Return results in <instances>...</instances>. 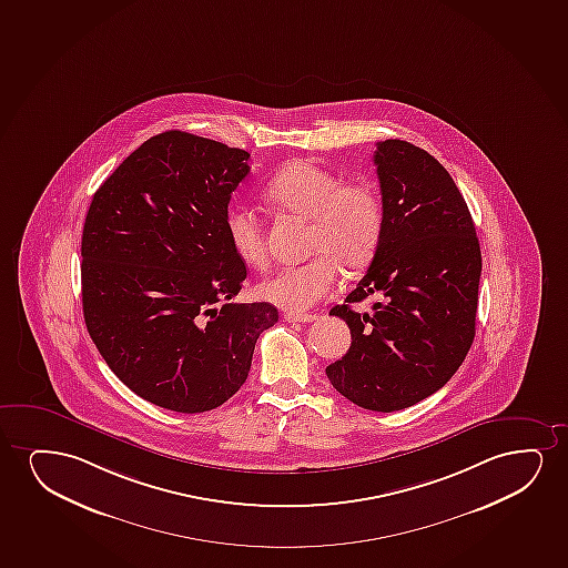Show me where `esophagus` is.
Wrapping results in <instances>:
<instances>
[{"mask_svg": "<svg viewBox=\"0 0 568 568\" xmlns=\"http://www.w3.org/2000/svg\"><path fill=\"white\" fill-rule=\"evenodd\" d=\"M316 317L317 316H314V314H291V312H288V314H283V320H285V322H293V324H295V322L310 324V322H314Z\"/></svg>", "mask_w": 568, "mask_h": 568, "instance_id": "1", "label": "esophagus"}]
</instances>
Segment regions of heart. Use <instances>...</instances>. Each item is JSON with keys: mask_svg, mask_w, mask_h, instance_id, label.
<instances>
[{"mask_svg": "<svg viewBox=\"0 0 568 568\" xmlns=\"http://www.w3.org/2000/svg\"><path fill=\"white\" fill-rule=\"evenodd\" d=\"M265 196L287 214L310 220V252L304 264L283 265L258 285V295L291 314L314 308L332 293L339 275L356 272L376 254L384 235V204L369 183H345L310 160L285 163L267 184ZM229 246L251 267L267 262L264 220L254 207H229L225 215Z\"/></svg>", "mask_w": 568, "mask_h": 568, "instance_id": "b5f03b06", "label": "heart"}]
</instances>
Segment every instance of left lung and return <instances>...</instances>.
I'll use <instances>...</instances> for the list:
<instances>
[{
    "label": "left lung",
    "instance_id": "left-lung-1",
    "mask_svg": "<svg viewBox=\"0 0 568 568\" xmlns=\"http://www.w3.org/2000/svg\"><path fill=\"white\" fill-rule=\"evenodd\" d=\"M384 235L346 304L351 348L325 374L354 405L393 413L449 382L476 335L481 252L463 194L426 150L377 142ZM376 295L372 315L349 304Z\"/></svg>",
    "mask_w": 568,
    "mask_h": 568
}]
</instances>
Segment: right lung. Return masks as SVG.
Listing matches in <instances>:
<instances>
[{
	"mask_svg": "<svg viewBox=\"0 0 568 568\" xmlns=\"http://www.w3.org/2000/svg\"><path fill=\"white\" fill-rule=\"evenodd\" d=\"M241 148L165 131L103 181L82 231V312L111 372L139 397L206 413L251 372L270 303H229L246 265L229 246V200L248 173Z\"/></svg>",
	"mask_w": 568,
	"mask_h": 568,
	"instance_id": "right-lung-1",
	"label": "right lung"
}]
</instances>
